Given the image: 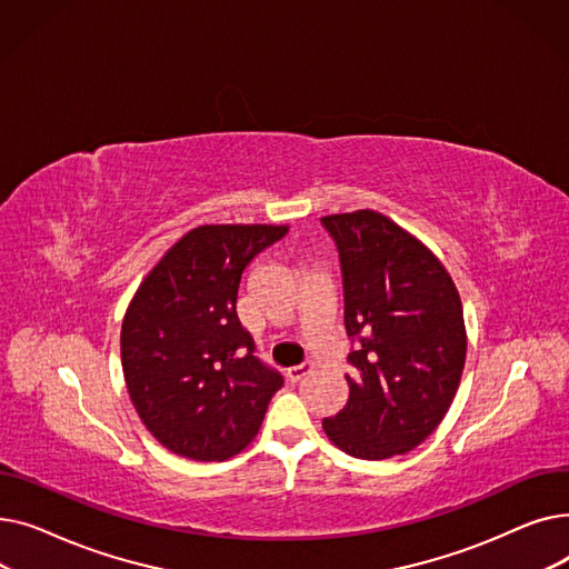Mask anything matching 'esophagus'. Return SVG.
I'll return each mask as SVG.
<instances>
[{
	"label": "esophagus",
	"instance_id": "esophagus-1",
	"mask_svg": "<svg viewBox=\"0 0 569 569\" xmlns=\"http://www.w3.org/2000/svg\"><path fill=\"white\" fill-rule=\"evenodd\" d=\"M307 373H311V367H309V365H300V367H290V369L286 371V378H288L292 385H297Z\"/></svg>",
	"mask_w": 569,
	"mask_h": 569
}]
</instances>
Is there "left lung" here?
<instances>
[{
	"label": "left lung",
	"instance_id": "8db88e82",
	"mask_svg": "<svg viewBox=\"0 0 569 569\" xmlns=\"http://www.w3.org/2000/svg\"><path fill=\"white\" fill-rule=\"evenodd\" d=\"M339 249L350 395L322 429L350 457L380 461L425 442L466 365L457 286L410 232L371 209L320 219Z\"/></svg>",
	"mask_w": 569,
	"mask_h": 569
}]
</instances>
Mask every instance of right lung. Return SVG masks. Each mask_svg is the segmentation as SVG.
<instances>
[{
  "label": "right lung",
  "mask_w": 569,
  "mask_h": 569,
  "mask_svg": "<svg viewBox=\"0 0 569 569\" xmlns=\"http://www.w3.org/2000/svg\"><path fill=\"white\" fill-rule=\"evenodd\" d=\"M286 226H200L144 277L122 322L129 397L170 452L223 461L258 433L283 376L260 362L237 318L249 262Z\"/></svg>",
  "instance_id": "obj_1"
}]
</instances>
